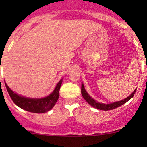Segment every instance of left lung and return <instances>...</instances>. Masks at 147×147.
Instances as JSON below:
<instances>
[{"label":"left lung","instance_id":"left-lung-1","mask_svg":"<svg viewBox=\"0 0 147 147\" xmlns=\"http://www.w3.org/2000/svg\"><path fill=\"white\" fill-rule=\"evenodd\" d=\"M136 90L137 89L134 90V91L131 93V94H130L128 97H127L124 100H121V101H118V102H112V103L110 104H103V103H100V102H96L95 100H93L88 94L86 92L85 89H84V84H82V87H81V93H82V95L83 97V98L86 100V102H88L89 105H90L91 106H92L93 107L96 108V109H100V110H111V109H114L115 108L121 106V105H124V103H126L127 102H128L130 99H131L133 97V96L134 95L136 92Z\"/></svg>","mask_w":147,"mask_h":147}]
</instances>
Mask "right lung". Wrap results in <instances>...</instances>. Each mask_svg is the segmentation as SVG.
Listing matches in <instances>:
<instances>
[{
    "label": "right lung",
    "instance_id": "right-lung-1",
    "mask_svg": "<svg viewBox=\"0 0 147 147\" xmlns=\"http://www.w3.org/2000/svg\"><path fill=\"white\" fill-rule=\"evenodd\" d=\"M62 82H63V79L57 83L54 91L51 94L44 98L40 99L28 98V97L18 95L14 92L12 91L5 82V84L10 97H11L13 102L18 107L30 112L44 113V112H48L49 110H50L57 102L59 98V95H60L59 91H60Z\"/></svg>",
    "mask_w": 147,
    "mask_h": 147
}]
</instances>
